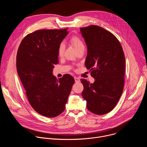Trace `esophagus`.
I'll return each instance as SVG.
<instances>
[{"label": "esophagus", "mask_w": 147, "mask_h": 147, "mask_svg": "<svg viewBox=\"0 0 147 147\" xmlns=\"http://www.w3.org/2000/svg\"><path fill=\"white\" fill-rule=\"evenodd\" d=\"M74 80H75V82H79L80 81V78H78V77H74Z\"/></svg>", "instance_id": "esophagus-1"}]
</instances>
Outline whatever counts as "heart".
I'll list each match as a JSON object with an SVG mask.
<instances>
[{"label":"heart","mask_w":147,"mask_h":147,"mask_svg":"<svg viewBox=\"0 0 147 147\" xmlns=\"http://www.w3.org/2000/svg\"><path fill=\"white\" fill-rule=\"evenodd\" d=\"M70 41L71 44L74 47V48L76 49L77 51L82 49H84V45L83 42L78 36L76 35L72 36L70 39ZM65 49V44L63 42L60 43L58 47V49H57V53H58L59 56L61 57L63 55Z\"/></svg>","instance_id":"1"}]
</instances>
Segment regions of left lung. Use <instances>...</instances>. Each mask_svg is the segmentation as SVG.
<instances>
[{
    "mask_svg": "<svg viewBox=\"0 0 147 147\" xmlns=\"http://www.w3.org/2000/svg\"><path fill=\"white\" fill-rule=\"evenodd\" d=\"M87 47L85 65L95 81L81 79L87 109L102 115L112 111L123 91L125 57L121 45L111 32L98 26L80 28Z\"/></svg>",
    "mask_w": 147,
    "mask_h": 147,
    "instance_id": "obj_1",
    "label": "left lung"
}]
</instances>
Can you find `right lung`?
<instances>
[{
    "label": "right lung",
    "instance_id": "obj_1",
    "mask_svg": "<svg viewBox=\"0 0 147 147\" xmlns=\"http://www.w3.org/2000/svg\"><path fill=\"white\" fill-rule=\"evenodd\" d=\"M67 34V28L35 31L24 38L17 51V71L28 100L36 112L48 117L65 111L74 83L70 74L57 80L52 74L59 62V45Z\"/></svg>",
    "mask_w": 147,
    "mask_h": 147
}]
</instances>
